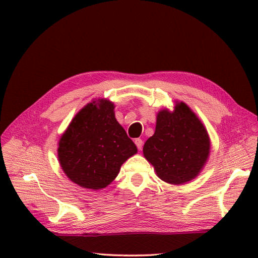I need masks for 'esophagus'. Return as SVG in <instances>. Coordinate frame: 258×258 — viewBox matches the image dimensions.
I'll return each mask as SVG.
<instances>
[{
  "mask_svg": "<svg viewBox=\"0 0 258 258\" xmlns=\"http://www.w3.org/2000/svg\"><path fill=\"white\" fill-rule=\"evenodd\" d=\"M134 142H135V144H136V146H138V149L140 151L143 149V141H142L141 139H136Z\"/></svg>",
  "mask_w": 258,
  "mask_h": 258,
  "instance_id": "obj_1",
  "label": "esophagus"
}]
</instances>
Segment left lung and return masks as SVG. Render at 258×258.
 <instances>
[{
	"label": "left lung",
	"instance_id": "left-lung-1",
	"mask_svg": "<svg viewBox=\"0 0 258 258\" xmlns=\"http://www.w3.org/2000/svg\"><path fill=\"white\" fill-rule=\"evenodd\" d=\"M210 150L205 126L184 102H176L173 112H158L155 133L145 142L143 154L162 180L179 185L201 173Z\"/></svg>",
	"mask_w": 258,
	"mask_h": 258
}]
</instances>
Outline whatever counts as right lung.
<instances>
[{
	"mask_svg": "<svg viewBox=\"0 0 258 258\" xmlns=\"http://www.w3.org/2000/svg\"><path fill=\"white\" fill-rule=\"evenodd\" d=\"M114 104L97 100L75 115L58 142L63 172L81 187L101 189L111 184L127 158L138 153L115 118Z\"/></svg>",
	"mask_w": 258,
	"mask_h": 258,
	"instance_id": "obj_1",
	"label": "right lung"
}]
</instances>
